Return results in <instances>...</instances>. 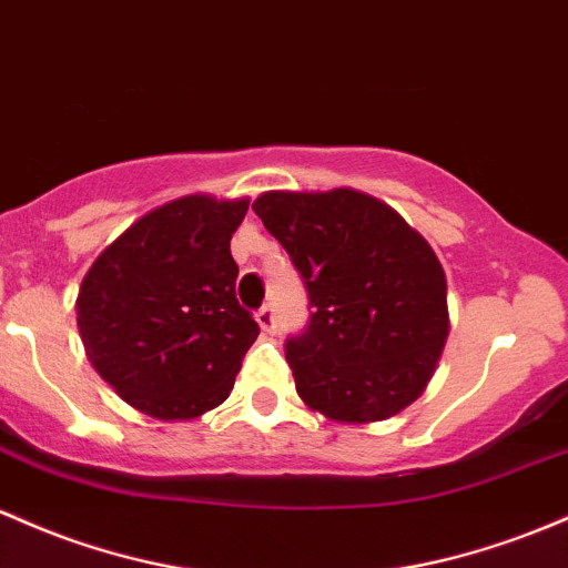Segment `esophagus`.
<instances>
[{"instance_id": "1", "label": "esophagus", "mask_w": 568, "mask_h": 568, "mask_svg": "<svg viewBox=\"0 0 568 568\" xmlns=\"http://www.w3.org/2000/svg\"><path fill=\"white\" fill-rule=\"evenodd\" d=\"M255 321H258V326L264 328L266 334H274L277 332V317H274V310L270 307V304H264V307L255 313Z\"/></svg>"}]
</instances>
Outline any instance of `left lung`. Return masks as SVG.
Here are the masks:
<instances>
[{"instance_id":"obj_1","label":"left lung","mask_w":568,"mask_h":568,"mask_svg":"<svg viewBox=\"0 0 568 568\" xmlns=\"http://www.w3.org/2000/svg\"><path fill=\"white\" fill-rule=\"evenodd\" d=\"M307 288V328L285 342L307 407L339 423L398 415L445 347L447 280L432 245L379 199L353 189L270 191L253 202Z\"/></svg>"}]
</instances>
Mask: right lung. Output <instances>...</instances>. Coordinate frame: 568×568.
Returning a JSON list of instances; mask_svg holds the SVG:
<instances>
[{
  "mask_svg": "<svg viewBox=\"0 0 568 568\" xmlns=\"http://www.w3.org/2000/svg\"><path fill=\"white\" fill-rule=\"evenodd\" d=\"M247 199H174L99 253L78 294L85 355L123 402L191 420L232 394L258 323L234 294L232 234Z\"/></svg>",
  "mask_w": 568,
  "mask_h": 568,
  "instance_id": "obj_1",
  "label": "right lung"
}]
</instances>
